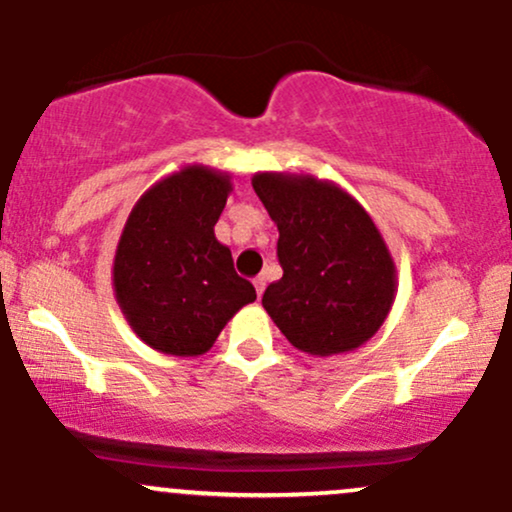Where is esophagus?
<instances>
[{"instance_id": "obj_1", "label": "esophagus", "mask_w": 512, "mask_h": 512, "mask_svg": "<svg viewBox=\"0 0 512 512\" xmlns=\"http://www.w3.org/2000/svg\"><path fill=\"white\" fill-rule=\"evenodd\" d=\"M264 286H267V279H264V276H257V279H255V291H257V298H262Z\"/></svg>"}]
</instances>
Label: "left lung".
Segmentation results:
<instances>
[{"label": "left lung", "mask_w": 512, "mask_h": 512, "mask_svg": "<svg viewBox=\"0 0 512 512\" xmlns=\"http://www.w3.org/2000/svg\"><path fill=\"white\" fill-rule=\"evenodd\" d=\"M252 187L279 228L284 276L262 296L276 327L315 356L368 342L395 298V264L370 216L344 190L315 178L260 173Z\"/></svg>", "instance_id": "1"}]
</instances>
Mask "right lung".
I'll use <instances>...</instances> for the list:
<instances>
[{"label":"right lung","mask_w":512,"mask_h":512,"mask_svg":"<svg viewBox=\"0 0 512 512\" xmlns=\"http://www.w3.org/2000/svg\"><path fill=\"white\" fill-rule=\"evenodd\" d=\"M228 192V175L190 166L151 187L122 231L113 267L117 303L132 330L163 354H204L257 298L214 236Z\"/></svg>","instance_id":"obj_1"}]
</instances>
